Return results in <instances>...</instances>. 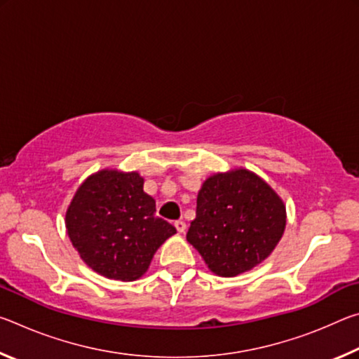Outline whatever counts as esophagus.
<instances>
[{
  "instance_id": "1",
  "label": "esophagus",
  "mask_w": 359,
  "mask_h": 359,
  "mask_svg": "<svg viewBox=\"0 0 359 359\" xmlns=\"http://www.w3.org/2000/svg\"><path fill=\"white\" fill-rule=\"evenodd\" d=\"M174 226H175V229L179 231V233H185V229H187V223L184 222V220H177L174 223Z\"/></svg>"
}]
</instances>
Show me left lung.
Masks as SVG:
<instances>
[{
	"mask_svg": "<svg viewBox=\"0 0 359 359\" xmlns=\"http://www.w3.org/2000/svg\"><path fill=\"white\" fill-rule=\"evenodd\" d=\"M287 210L280 196L247 169L204 182L187 241L217 276L234 277L269 257L282 239Z\"/></svg>",
	"mask_w": 359,
	"mask_h": 359,
	"instance_id": "1",
	"label": "left lung"
}]
</instances>
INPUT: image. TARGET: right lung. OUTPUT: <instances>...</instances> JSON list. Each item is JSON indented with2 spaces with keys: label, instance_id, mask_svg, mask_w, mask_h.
<instances>
[{
  "label": "right lung",
  "instance_id": "obj_1",
  "mask_svg": "<svg viewBox=\"0 0 359 359\" xmlns=\"http://www.w3.org/2000/svg\"><path fill=\"white\" fill-rule=\"evenodd\" d=\"M155 212L141 175L102 169L79 187L66 210V229L85 264L107 278L133 282L177 233Z\"/></svg>",
  "mask_w": 359,
  "mask_h": 359
}]
</instances>
